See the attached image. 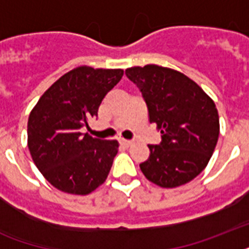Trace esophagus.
Instances as JSON below:
<instances>
[{
	"mask_svg": "<svg viewBox=\"0 0 249 249\" xmlns=\"http://www.w3.org/2000/svg\"><path fill=\"white\" fill-rule=\"evenodd\" d=\"M119 142H120V144L121 146H125V147H129V146H132V141H128V140H124V138H123V140H120L119 141Z\"/></svg>",
	"mask_w": 249,
	"mask_h": 249,
	"instance_id": "obj_1",
	"label": "esophagus"
}]
</instances>
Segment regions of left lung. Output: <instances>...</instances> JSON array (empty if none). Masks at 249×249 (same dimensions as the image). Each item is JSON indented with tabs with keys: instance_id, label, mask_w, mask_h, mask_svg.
Returning <instances> with one entry per match:
<instances>
[{
	"instance_id": "obj_1",
	"label": "left lung",
	"mask_w": 249,
	"mask_h": 249,
	"mask_svg": "<svg viewBox=\"0 0 249 249\" xmlns=\"http://www.w3.org/2000/svg\"><path fill=\"white\" fill-rule=\"evenodd\" d=\"M125 75L142 91L148 120L161 133V143L148 144L140 164L152 183L173 189L193 181L208 164L220 134L216 105L195 81L156 64L130 67Z\"/></svg>"
}]
</instances>
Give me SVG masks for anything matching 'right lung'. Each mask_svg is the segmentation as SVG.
Segmentation results:
<instances>
[{"mask_svg":"<svg viewBox=\"0 0 249 249\" xmlns=\"http://www.w3.org/2000/svg\"><path fill=\"white\" fill-rule=\"evenodd\" d=\"M123 75L120 68H73L41 95L29 113V152L55 189L88 195L105 183L119 143L93 138L80 129L98 116L102 99Z\"/></svg>","mask_w":249,"mask_h":249,"instance_id":"obj_1","label":"right lung"}]
</instances>
